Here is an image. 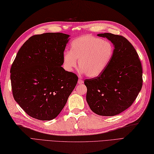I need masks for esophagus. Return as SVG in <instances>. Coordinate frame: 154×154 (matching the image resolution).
I'll list each match as a JSON object with an SVG mask.
<instances>
[{"instance_id": "esophagus-1", "label": "esophagus", "mask_w": 154, "mask_h": 154, "mask_svg": "<svg viewBox=\"0 0 154 154\" xmlns=\"http://www.w3.org/2000/svg\"><path fill=\"white\" fill-rule=\"evenodd\" d=\"M83 83H84V81L83 80H82L80 79H78V84H83Z\"/></svg>"}]
</instances>
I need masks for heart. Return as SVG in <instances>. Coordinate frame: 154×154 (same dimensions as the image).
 Masks as SVG:
<instances>
[{
    "label": "heart",
    "mask_w": 154,
    "mask_h": 154,
    "mask_svg": "<svg viewBox=\"0 0 154 154\" xmlns=\"http://www.w3.org/2000/svg\"><path fill=\"white\" fill-rule=\"evenodd\" d=\"M113 53L114 47L109 41L91 35H84L72 41L70 51L63 52V67L67 72H72L78 60L79 72L95 78L105 70Z\"/></svg>",
    "instance_id": "heart-1"
}]
</instances>
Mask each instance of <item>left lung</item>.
I'll list each match as a JSON object with an SVG mask.
<instances>
[{"instance_id": "left-lung-1", "label": "left lung", "mask_w": 154, "mask_h": 154, "mask_svg": "<svg viewBox=\"0 0 154 154\" xmlns=\"http://www.w3.org/2000/svg\"><path fill=\"white\" fill-rule=\"evenodd\" d=\"M113 44L111 61L99 76L85 80L86 100L94 113L113 116L127 109L142 86V69L137 51L125 37L100 33Z\"/></svg>"}]
</instances>
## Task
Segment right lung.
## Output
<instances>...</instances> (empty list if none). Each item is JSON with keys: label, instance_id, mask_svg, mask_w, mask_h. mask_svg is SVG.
Instances as JSON below:
<instances>
[{"label": "right lung", "instance_id": "1", "mask_svg": "<svg viewBox=\"0 0 154 154\" xmlns=\"http://www.w3.org/2000/svg\"><path fill=\"white\" fill-rule=\"evenodd\" d=\"M69 35L47 32L29 38L10 69L15 100L29 116L51 120L64 108L78 76L61 66Z\"/></svg>", "mask_w": 154, "mask_h": 154}]
</instances>
